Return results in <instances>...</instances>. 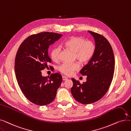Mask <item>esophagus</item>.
<instances>
[{"label":"esophagus","instance_id":"1","mask_svg":"<svg viewBox=\"0 0 131 131\" xmlns=\"http://www.w3.org/2000/svg\"><path fill=\"white\" fill-rule=\"evenodd\" d=\"M62 78H63V81H65V80H66L68 79V78H66V77H62Z\"/></svg>","mask_w":131,"mask_h":131}]
</instances>
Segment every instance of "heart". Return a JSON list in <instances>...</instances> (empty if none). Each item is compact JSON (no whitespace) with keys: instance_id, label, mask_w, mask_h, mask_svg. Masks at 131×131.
Returning <instances> with one entry per match:
<instances>
[{"instance_id":"obj_1","label":"heart","mask_w":131,"mask_h":131,"mask_svg":"<svg viewBox=\"0 0 131 131\" xmlns=\"http://www.w3.org/2000/svg\"><path fill=\"white\" fill-rule=\"evenodd\" d=\"M63 45L75 52V59L82 64L88 63L93 57L96 50V46L93 41L86 40L84 38L78 36L70 38L65 41ZM60 47H53L50 52L51 59L57 61L60 58ZM80 67V64L78 62L73 64L64 63L58 67V70L61 73L69 76L79 70Z\"/></svg>"}]
</instances>
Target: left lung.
<instances>
[{"instance_id":"obj_1","label":"left lung","mask_w":131,"mask_h":131,"mask_svg":"<svg viewBox=\"0 0 131 131\" xmlns=\"http://www.w3.org/2000/svg\"><path fill=\"white\" fill-rule=\"evenodd\" d=\"M89 32L94 38L96 50L92 58L80 71L82 75H86V81L81 84L72 79V94L82 104H92L104 97L111 84L115 68L114 52L108 41L99 33Z\"/></svg>"}]
</instances>
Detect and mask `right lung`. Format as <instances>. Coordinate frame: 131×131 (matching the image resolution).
Wrapping results in <instances>:
<instances>
[{
	"label": "right lung",
	"mask_w": 131,
	"mask_h": 131,
	"mask_svg": "<svg viewBox=\"0 0 131 131\" xmlns=\"http://www.w3.org/2000/svg\"><path fill=\"white\" fill-rule=\"evenodd\" d=\"M63 36L43 32L32 34L20 44L15 60V72L18 85L26 98L33 104L45 106L56 97L62 77L58 73L42 77V71L52 66L48 49Z\"/></svg>",
	"instance_id": "add662e5"
}]
</instances>
